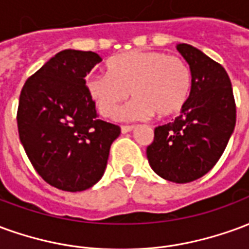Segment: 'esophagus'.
I'll use <instances>...</instances> for the list:
<instances>
[{
	"mask_svg": "<svg viewBox=\"0 0 249 249\" xmlns=\"http://www.w3.org/2000/svg\"><path fill=\"white\" fill-rule=\"evenodd\" d=\"M133 129H135L133 125H123V126H121V133H128V132H130V130Z\"/></svg>",
	"mask_w": 249,
	"mask_h": 249,
	"instance_id": "34e87169",
	"label": "esophagus"
}]
</instances>
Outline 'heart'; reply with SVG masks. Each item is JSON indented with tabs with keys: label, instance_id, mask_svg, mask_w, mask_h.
Here are the masks:
<instances>
[{
	"label": "heart",
	"instance_id": "b5f03b06",
	"mask_svg": "<svg viewBox=\"0 0 249 249\" xmlns=\"http://www.w3.org/2000/svg\"><path fill=\"white\" fill-rule=\"evenodd\" d=\"M108 71L87 78L88 94L103 117L113 116L129 92L135 98L117 112L119 120L172 117L183 110L192 89V74L183 58L160 51L117 54L108 61Z\"/></svg>",
	"mask_w": 249,
	"mask_h": 249
}]
</instances>
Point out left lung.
I'll return each instance as SVG.
<instances>
[{
	"instance_id": "8db88e82",
	"label": "left lung",
	"mask_w": 249,
	"mask_h": 249,
	"mask_svg": "<svg viewBox=\"0 0 249 249\" xmlns=\"http://www.w3.org/2000/svg\"><path fill=\"white\" fill-rule=\"evenodd\" d=\"M176 48L191 68L192 89L181 114L155 129L146 157L160 178L184 184L219 161L235 129L236 105L230 77L219 62L192 45Z\"/></svg>"
}]
</instances>
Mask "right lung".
<instances>
[{
    "mask_svg": "<svg viewBox=\"0 0 249 249\" xmlns=\"http://www.w3.org/2000/svg\"><path fill=\"white\" fill-rule=\"evenodd\" d=\"M101 57L66 49L30 76L19 94L17 125L26 156L52 187L80 192L103 178L120 126L98 119L85 77Z\"/></svg>",
    "mask_w": 249,
    "mask_h": 249,
    "instance_id": "obj_1",
    "label": "right lung"
}]
</instances>
